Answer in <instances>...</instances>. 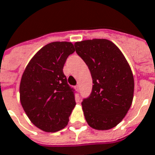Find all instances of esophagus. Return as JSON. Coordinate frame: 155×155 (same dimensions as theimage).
I'll return each instance as SVG.
<instances>
[{
  "mask_svg": "<svg viewBox=\"0 0 155 155\" xmlns=\"http://www.w3.org/2000/svg\"><path fill=\"white\" fill-rule=\"evenodd\" d=\"M75 89H76L77 91H79V85H76V86H75Z\"/></svg>",
  "mask_w": 155,
  "mask_h": 155,
  "instance_id": "1",
  "label": "esophagus"
}]
</instances>
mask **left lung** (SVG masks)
I'll use <instances>...</instances> for the list:
<instances>
[{
    "mask_svg": "<svg viewBox=\"0 0 155 155\" xmlns=\"http://www.w3.org/2000/svg\"><path fill=\"white\" fill-rule=\"evenodd\" d=\"M93 79L91 94L82 101L88 125L97 130L115 127L127 115L133 101L134 81L127 59L115 44L93 39L74 44Z\"/></svg>",
    "mask_w": 155,
    "mask_h": 155,
    "instance_id": "1",
    "label": "left lung"
}]
</instances>
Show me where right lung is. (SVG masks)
<instances>
[{
    "mask_svg": "<svg viewBox=\"0 0 155 155\" xmlns=\"http://www.w3.org/2000/svg\"><path fill=\"white\" fill-rule=\"evenodd\" d=\"M74 51V45L68 41L47 44L36 53L22 74L21 104L31 122L45 132L65 128L76 106L63 73L65 61Z\"/></svg>",
    "mask_w": 155,
    "mask_h": 155,
    "instance_id": "obj_1",
    "label": "right lung"
}]
</instances>
